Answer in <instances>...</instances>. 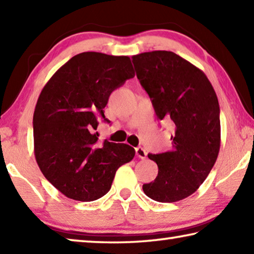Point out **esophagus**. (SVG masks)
<instances>
[{
  "label": "esophagus",
  "mask_w": 254,
  "mask_h": 254,
  "mask_svg": "<svg viewBox=\"0 0 254 254\" xmlns=\"http://www.w3.org/2000/svg\"><path fill=\"white\" fill-rule=\"evenodd\" d=\"M135 153H136V156L139 157L140 159H145V158H147V152H145V150L143 148H141V147L135 148Z\"/></svg>",
  "instance_id": "obj_1"
}]
</instances>
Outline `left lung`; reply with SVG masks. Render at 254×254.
<instances>
[{"instance_id":"left-lung-1","label":"left lung","mask_w":254,"mask_h":254,"mask_svg":"<svg viewBox=\"0 0 254 254\" xmlns=\"http://www.w3.org/2000/svg\"><path fill=\"white\" fill-rule=\"evenodd\" d=\"M136 77L152 102L157 118L175 127L170 151L148 157L158 165L154 182L143 191L160 203L182 200L198 189L212 170L221 145L220 105L199 68L173 51L132 57Z\"/></svg>"}]
</instances>
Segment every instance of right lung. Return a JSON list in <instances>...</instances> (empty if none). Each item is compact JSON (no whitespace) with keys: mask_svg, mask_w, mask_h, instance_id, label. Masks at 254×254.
<instances>
[{"mask_svg":"<svg viewBox=\"0 0 254 254\" xmlns=\"http://www.w3.org/2000/svg\"><path fill=\"white\" fill-rule=\"evenodd\" d=\"M127 56L81 53L55 72L33 114L34 156L50 184L68 198L92 201L111 189L134 157L126 143L98 142V119L111 93L134 77Z\"/></svg>","mask_w":254,"mask_h":254,"instance_id":"add662e5","label":"right lung"}]
</instances>
